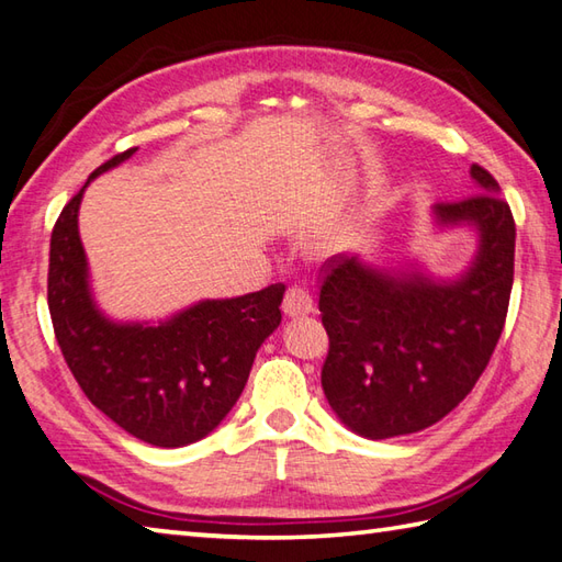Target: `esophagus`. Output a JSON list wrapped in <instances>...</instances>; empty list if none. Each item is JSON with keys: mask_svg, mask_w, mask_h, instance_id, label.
<instances>
[{"mask_svg": "<svg viewBox=\"0 0 562 562\" xmlns=\"http://www.w3.org/2000/svg\"><path fill=\"white\" fill-rule=\"evenodd\" d=\"M282 312H284V316H290V318H300V316L312 314L314 302H312L310 292L302 290V288H290L288 294H284Z\"/></svg>", "mask_w": 562, "mask_h": 562, "instance_id": "obj_1", "label": "esophagus"}]
</instances>
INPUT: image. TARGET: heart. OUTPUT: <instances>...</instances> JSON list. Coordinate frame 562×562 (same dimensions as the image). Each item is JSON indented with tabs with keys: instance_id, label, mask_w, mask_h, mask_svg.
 Returning a JSON list of instances; mask_svg holds the SVG:
<instances>
[{
	"instance_id": "1",
	"label": "heart",
	"mask_w": 562,
	"mask_h": 562,
	"mask_svg": "<svg viewBox=\"0 0 562 562\" xmlns=\"http://www.w3.org/2000/svg\"><path fill=\"white\" fill-rule=\"evenodd\" d=\"M350 234H353V222H350V218H346V222H338L334 226L324 228L322 234L314 238V248L318 252H336V250H340V248L348 244Z\"/></svg>"
}]
</instances>
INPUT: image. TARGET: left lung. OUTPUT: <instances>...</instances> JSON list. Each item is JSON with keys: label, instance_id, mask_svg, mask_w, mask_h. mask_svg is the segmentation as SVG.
I'll return each instance as SVG.
<instances>
[{"label": "left lung", "instance_id": "obj_1", "mask_svg": "<svg viewBox=\"0 0 562 562\" xmlns=\"http://www.w3.org/2000/svg\"><path fill=\"white\" fill-rule=\"evenodd\" d=\"M470 178L480 194L431 206L438 234L470 228L477 238L453 278L422 262L394 268L362 256H334L326 266L322 387L340 424L370 441L441 422L475 387L502 336L516 226L497 180L480 165Z\"/></svg>", "mask_w": 562, "mask_h": 562}]
</instances>
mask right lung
I'll return each mask as SVG.
<instances>
[{
    "label": "right lung",
    "mask_w": 562,
    "mask_h": 562,
    "mask_svg": "<svg viewBox=\"0 0 562 562\" xmlns=\"http://www.w3.org/2000/svg\"><path fill=\"white\" fill-rule=\"evenodd\" d=\"M134 153L99 165L55 222L48 310L87 400L138 441L182 448L202 441L234 409L258 348L282 322L284 284L200 300L158 322H119L99 310L77 216L87 184Z\"/></svg>",
    "instance_id": "obj_1"
}]
</instances>
